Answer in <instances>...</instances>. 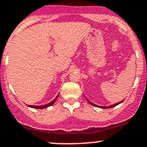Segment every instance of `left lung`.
<instances>
[{
  "label": "left lung",
  "mask_w": 147,
  "mask_h": 147,
  "mask_svg": "<svg viewBox=\"0 0 147 147\" xmlns=\"http://www.w3.org/2000/svg\"><path fill=\"white\" fill-rule=\"evenodd\" d=\"M87 100V99H86ZM87 101L89 102V103H90L91 105H92V106H96V107H98V108H101V109H111V108H113V107H115V106H116L117 105H118V104H120V103H121L123 101H120V102H119V103H115V104H113V105H112V106H107V107H103V106H97V105H96V104H94V103H92V102H90L89 101V100H87Z\"/></svg>",
  "instance_id": "1"
}]
</instances>
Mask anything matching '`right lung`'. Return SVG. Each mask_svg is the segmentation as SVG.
Masks as SVG:
<instances>
[{
  "mask_svg": "<svg viewBox=\"0 0 147 147\" xmlns=\"http://www.w3.org/2000/svg\"><path fill=\"white\" fill-rule=\"evenodd\" d=\"M58 95H59V94H58ZM58 95L57 96L56 98H55V99L53 100V101H52L51 102H50V103H48V104L44 105V106H29V105L28 106H29V107L33 108V109H46V108L49 107V106H51V105H53V103H55V101H56L57 98H58Z\"/></svg>",
  "mask_w": 147,
  "mask_h": 147,
  "instance_id": "right-lung-1",
  "label": "right lung"
}]
</instances>
